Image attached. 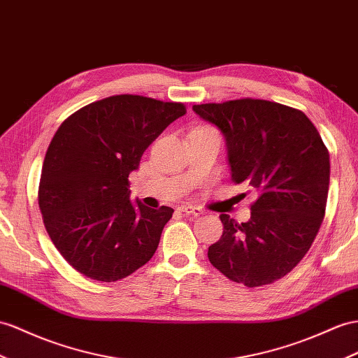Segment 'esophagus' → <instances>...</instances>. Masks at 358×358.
Masks as SVG:
<instances>
[{"label": "esophagus", "mask_w": 358, "mask_h": 358, "mask_svg": "<svg viewBox=\"0 0 358 358\" xmlns=\"http://www.w3.org/2000/svg\"><path fill=\"white\" fill-rule=\"evenodd\" d=\"M180 212H182V213H185V215H194V216H199V215H203V213H204L203 210H201L199 207L190 206V204L181 206V207H180Z\"/></svg>", "instance_id": "esophagus-1"}]
</instances>
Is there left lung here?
<instances>
[{
    "instance_id": "left-lung-1",
    "label": "left lung",
    "mask_w": 358,
    "mask_h": 358,
    "mask_svg": "<svg viewBox=\"0 0 358 358\" xmlns=\"http://www.w3.org/2000/svg\"><path fill=\"white\" fill-rule=\"evenodd\" d=\"M194 112L222 131L231 180L257 195L248 222L219 216L224 231L208 246L210 263L246 287L282 278L325 216L329 154L322 137L301 110L266 99L199 104Z\"/></svg>"
}]
</instances>
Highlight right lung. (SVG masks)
<instances>
[{
    "label": "right lung",
    "instance_id": "add662e5",
    "mask_svg": "<svg viewBox=\"0 0 358 358\" xmlns=\"http://www.w3.org/2000/svg\"><path fill=\"white\" fill-rule=\"evenodd\" d=\"M186 106L115 95L62 122L45 154L39 208L54 246L85 277L112 282L150 262L173 210L130 201V172Z\"/></svg>",
    "mask_w": 358,
    "mask_h": 358
}]
</instances>
